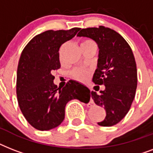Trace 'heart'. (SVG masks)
<instances>
[{
	"label": "heart",
	"mask_w": 153,
	"mask_h": 153,
	"mask_svg": "<svg viewBox=\"0 0 153 153\" xmlns=\"http://www.w3.org/2000/svg\"><path fill=\"white\" fill-rule=\"evenodd\" d=\"M87 43H92L91 40H85L82 43V44H87ZM90 71L89 70L84 69V68H75L72 71L71 75L74 79H79V80H83L88 75Z\"/></svg>",
	"instance_id": "b5f03b06"
}]
</instances>
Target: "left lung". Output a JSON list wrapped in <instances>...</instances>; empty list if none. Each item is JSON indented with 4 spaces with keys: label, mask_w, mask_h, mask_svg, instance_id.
Instances as JSON below:
<instances>
[{
    "label": "left lung",
    "mask_w": 153,
    "mask_h": 153,
    "mask_svg": "<svg viewBox=\"0 0 153 153\" xmlns=\"http://www.w3.org/2000/svg\"><path fill=\"white\" fill-rule=\"evenodd\" d=\"M77 36L91 38L98 44V67L93 82L104 85L105 90L90 93L95 104L105 110V117L98 125L114 126L125 117L135 97L137 71L133 51L121 35L104 26L81 29Z\"/></svg>",
    "instance_id": "8db88e82"
}]
</instances>
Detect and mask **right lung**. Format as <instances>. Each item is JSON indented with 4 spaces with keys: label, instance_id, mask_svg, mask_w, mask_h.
I'll return each mask as SVG.
<instances>
[{
    "label": "right lung",
    "instance_id": "add662e5",
    "mask_svg": "<svg viewBox=\"0 0 153 153\" xmlns=\"http://www.w3.org/2000/svg\"><path fill=\"white\" fill-rule=\"evenodd\" d=\"M80 28L48 30L32 38L20 55L16 73V95L27 122L38 130H50L62 123L69 101L88 102L90 90L70 80L64 87L54 84L53 71L60 68L59 48Z\"/></svg>",
    "mask_w": 153,
    "mask_h": 153
}]
</instances>
